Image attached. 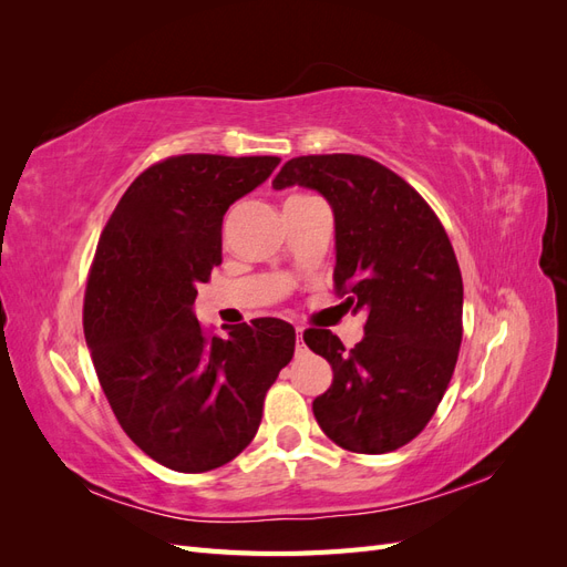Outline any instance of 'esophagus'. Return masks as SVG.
Here are the masks:
<instances>
[{
  "mask_svg": "<svg viewBox=\"0 0 567 567\" xmlns=\"http://www.w3.org/2000/svg\"><path fill=\"white\" fill-rule=\"evenodd\" d=\"M296 348L305 350V340H302V329H300V326L296 329Z\"/></svg>",
  "mask_w": 567,
  "mask_h": 567,
  "instance_id": "34e87169",
  "label": "esophagus"
}]
</instances>
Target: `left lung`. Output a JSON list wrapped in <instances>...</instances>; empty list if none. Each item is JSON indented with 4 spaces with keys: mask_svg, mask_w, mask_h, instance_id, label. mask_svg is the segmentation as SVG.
Instances as JSON below:
<instances>
[{
    "mask_svg": "<svg viewBox=\"0 0 567 567\" xmlns=\"http://www.w3.org/2000/svg\"><path fill=\"white\" fill-rule=\"evenodd\" d=\"M271 186L312 188L331 205L333 281L342 305L367 315L352 350L326 329L305 331L333 369L315 419L342 450H400L433 419L458 357L463 284L447 231L402 177L364 156H300Z\"/></svg>",
    "mask_w": 567,
    "mask_h": 567,
    "instance_id": "1",
    "label": "left lung"
}]
</instances>
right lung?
I'll return each instance as SVG.
<instances>
[{
  "label": "right lung",
  "instance_id": "right-lung-1",
  "mask_svg": "<svg viewBox=\"0 0 567 567\" xmlns=\"http://www.w3.org/2000/svg\"><path fill=\"white\" fill-rule=\"evenodd\" d=\"M277 156H188L151 165L99 238L84 293V338L117 423L165 468L203 473L241 454L269 385L293 359L281 319H196L198 284L221 265V219L260 186Z\"/></svg>",
  "mask_w": 567,
  "mask_h": 567
}]
</instances>
